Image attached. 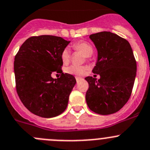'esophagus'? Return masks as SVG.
<instances>
[{"mask_svg": "<svg viewBox=\"0 0 150 150\" xmlns=\"http://www.w3.org/2000/svg\"><path fill=\"white\" fill-rule=\"evenodd\" d=\"M75 79H76L77 82H78L79 81H81V78H80V77H75Z\"/></svg>", "mask_w": 150, "mask_h": 150, "instance_id": "1", "label": "esophagus"}]
</instances>
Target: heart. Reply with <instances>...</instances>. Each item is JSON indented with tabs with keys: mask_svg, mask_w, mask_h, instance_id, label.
<instances>
[{
	"mask_svg": "<svg viewBox=\"0 0 150 150\" xmlns=\"http://www.w3.org/2000/svg\"><path fill=\"white\" fill-rule=\"evenodd\" d=\"M73 47L76 50L82 52L86 57H90V56H92L93 53H94V49H93L91 45L89 44L88 42H80L74 45ZM61 58H62L63 63L67 64L69 62L70 50L68 47L64 49L62 55H61ZM86 70V67L81 66H77V65H71V66L67 67L66 69H65L67 73L75 75H83L85 73Z\"/></svg>",
	"mask_w": 150,
	"mask_h": 150,
	"instance_id": "heart-1",
	"label": "heart"
}]
</instances>
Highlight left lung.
<instances>
[{
	"instance_id": "obj_1",
	"label": "left lung",
	"mask_w": 150,
	"mask_h": 150,
	"mask_svg": "<svg viewBox=\"0 0 150 150\" xmlns=\"http://www.w3.org/2000/svg\"><path fill=\"white\" fill-rule=\"evenodd\" d=\"M97 50L92 72L88 76L86 100L92 111L101 115L114 114L128 101L136 75V62L130 43L117 34L102 31L89 35Z\"/></svg>"
}]
</instances>
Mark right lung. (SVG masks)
<instances>
[{
	"instance_id": "1",
	"label": "right lung",
	"mask_w": 150,
	"mask_h": 150,
	"mask_svg": "<svg viewBox=\"0 0 150 150\" xmlns=\"http://www.w3.org/2000/svg\"><path fill=\"white\" fill-rule=\"evenodd\" d=\"M69 43L59 36H32L22 45L14 58L17 92L25 107L35 115L55 117L67 107L76 80L62 72L61 55ZM53 71L60 73V78H52Z\"/></svg>"
}]
</instances>
